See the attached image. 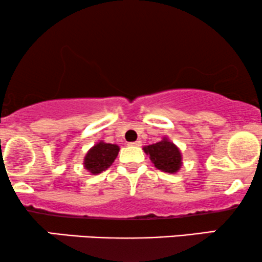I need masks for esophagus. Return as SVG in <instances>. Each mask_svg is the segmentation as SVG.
Returning a JSON list of instances; mask_svg holds the SVG:
<instances>
[{"label":"esophagus","instance_id":"1","mask_svg":"<svg viewBox=\"0 0 262 262\" xmlns=\"http://www.w3.org/2000/svg\"><path fill=\"white\" fill-rule=\"evenodd\" d=\"M142 144V142L141 141H136V142H130V143H128V146H134V147H140Z\"/></svg>","mask_w":262,"mask_h":262}]
</instances>
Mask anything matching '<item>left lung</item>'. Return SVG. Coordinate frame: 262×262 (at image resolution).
<instances>
[{"label": "left lung", "instance_id": "8db88e82", "mask_svg": "<svg viewBox=\"0 0 262 262\" xmlns=\"http://www.w3.org/2000/svg\"><path fill=\"white\" fill-rule=\"evenodd\" d=\"M143 150L147 156H149L154 166L164 172L175 173L182 166V156L180 149L166 137L158 143L146 146Z\"/></svg>", "mask_w": 262, "mask_h": 262}]
</instances>
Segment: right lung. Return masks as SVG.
Masks as SVG:
<instances>
[{
    "label": "right lung",
    "instance_id": "add662e5",
    "mask_svg": "<svg viewBox=\"0 0 262 262\" xmlns=\"http://www.w3.org/2000/svg\"><path fill=\"white\" fill-rule=\"evenodd\" d=\"M119 150L120 148L118 144L104 143L103 141H99L87 151L85 159H83V166L93 175L101 173L102 171L106 170L114 163Z\"/></svg>",
    "mask_w": 262,
    "mask_h": 262
}]
</instances>
